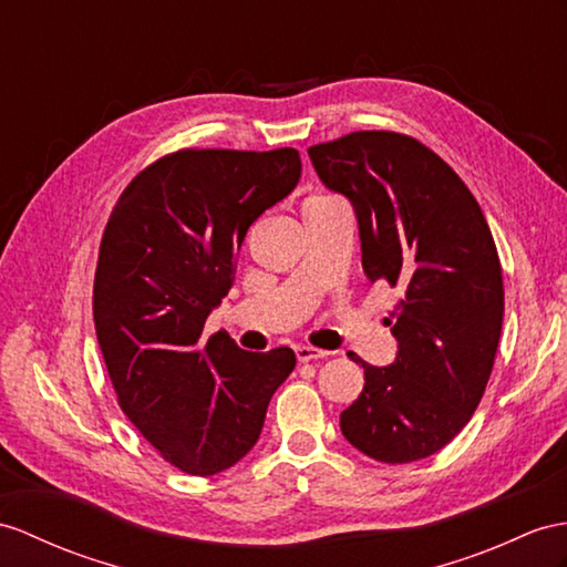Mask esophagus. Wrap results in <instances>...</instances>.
<instances>
[{"label": "esophagus", "mask_w": 567, "mask_h": 567, "mask_svg": "<svg viewBox=\"0 0 567 567\" xmlns=\"http://www.w3.org/2000/svg\"><path fill=\"white\" fill-rule=\"evenodd\" d=\"M329 351L322 349H312V347H296V358L300 363H308V361H317V358H327Z\"/></svg>", "instance_id": "esophagus-1"}]
</instances>
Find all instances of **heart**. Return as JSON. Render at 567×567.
<instances>
[{"instance_id": "1", "label": "heart", "mask_w": 567, "mask_h": 567, "mask_svg": "<svg viewBox=\"0 0 567 567\" xmlns=\"http://www.w3.org/2000/svg\"><path fill=\"white\" fill-rule=\"evenodd\" d=\"M317 199H327V197H310L308 202H317ZM308 202H306V204H308Z\"/></svg>"}]
</instances>
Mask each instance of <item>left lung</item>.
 Wrapping results in <instances>:
<instances>
[{"label": "left lung", "instance_id": "obj_1", "mask_svg": "<svg viewBox=\"0 0 567 567\" xmlns=\"http://www.w3.org/2000/svg\"><path fill=\"white\" fill-rule=\"evenodd\" d=\"M322 183L349 197L368 279L399 288L392 365L365 384L341 433L368 457L409 464L472 419L493 370L505 291L498 250L462 177L413 136L365 130L308 148Z\"/></svg>", "mask_w": 567, "mask_h": 567}]
</instances>
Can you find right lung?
I'll list each match as a JSON object with an SVG mask.
<instances>
[{
  "label": "right lung",
  "mask_w": 567,
  "mask_h": 567,
  "mask_svg": "<svg viewBox=\"0 0 567 567\" xmlns=\"http://www.w3.org/2000/svg\"><path fill=\"white\" fill-rule=\"evenodd\" d=\"M298 177L296 148H179L146 165L107 218L93 281L103 361L124 416L185 474L240 462L296 368L286 347L252 353L202 331L247 228Z\"/></svg>",
  "instance_id": "right-lung-1"
}]
</instances>
